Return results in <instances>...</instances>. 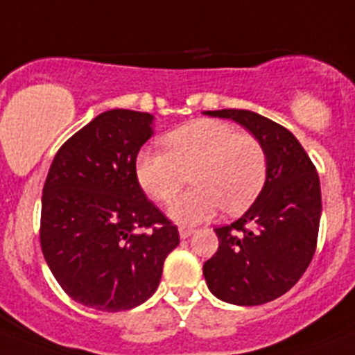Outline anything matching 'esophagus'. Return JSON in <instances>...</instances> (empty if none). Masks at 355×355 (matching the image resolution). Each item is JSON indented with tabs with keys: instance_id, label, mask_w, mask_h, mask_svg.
I'll list each match as a JSON object with an SVG mask.
<instances>
[{
	"instance_id": "esophagus-1",
	"label": "esophagus",
	"mask_w": 355,
	"mask_h": 355,
	"mask_svg": "<svg viewBox=\"0 0 355 355\" xmlns=\"http://www.w3.org/2000/svg\"><path fill=\"white\" fill-rule=\"evenodd\" d=\"M178 234H180L182 239H187V237L195 234V229H191V227H180V229H178Z\"/></svg>"
}]
</instances>
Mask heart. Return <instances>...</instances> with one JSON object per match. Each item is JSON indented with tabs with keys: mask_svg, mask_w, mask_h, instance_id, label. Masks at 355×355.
Returning <instances> with one entry per match:
<instances>
[{
	"mask_svg": "<svg viewBox=\"0 0 355 355\" xmlns=\"http://www.w3.org/2000/svg\"><path fill=\"white\" fill-rule=\"evenodd\" d=\"M166 152L143 150L135 177L150 198L169 203L193 177L191 191L178 196L169 216L186 225L202 223L220 209L243 212L266 180V153L254 135L239 134L218 119H196L164 137Z\"/></svg>",
	"mask_w": 355,
	"mask_h": 355,
	"instance_id": "1",
	"label": "heart"
}]
</instances>
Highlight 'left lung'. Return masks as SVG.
Instances as JSON below:
<instances>
[{"label":"left lung","instance_id":"1","mask_svg":"<svg viewBox=\"0 0 355 355\" xmlns=\"http://www.w3.org/2000/svg\"><path fill=\"white\" fill-rule=\"evenodd\" d=\"M245 126L266 153V182L234 223L214 229L218 252L203 264L209 289L236 306L282 297L309 266L318 241L322 191L316 168L288 128L252 110H207Z\"/></svg>","mask_w":355,"mask_h":355}]
</instances>
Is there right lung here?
<instances>
[{
    "label": "right lung",
    "mask_w": 355,
    "mask_h": 355,
    "mask_svg": "<svg viewBox=\"0 0 355 355\" xmlns=\"http://www.w3.org/2000/svg\"><path fill=\"white\" fill-rule=\"evenodd\" d=\"M153 116L112 109L71 135L42 189L41 248L71 298L98 311L141 306L159 288L178 229L135 177Z\"/></svg>",
    "instance_id": "right-lung-1"
}]
</instances>
